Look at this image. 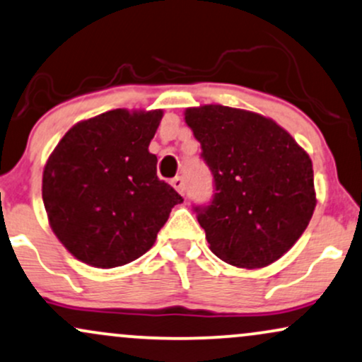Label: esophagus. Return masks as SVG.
<instances>
[{
  "mask_svg": "<svg viewBox=\"0 0 362 362\" xmlns=\"http://www.w3.org/2000/svg\"><path fill=\"white\" fill-rule=\"evenodd\" d=\"M171 186L174 189L177 191L180 194H185V181H182V177H174V180L171 181Z\"/></svg>",
  "mask_w": 362,
  "mask_h": 362,
  "instance_id": "esophagus-1",
  "label": "esophagus"
}]
</instances>
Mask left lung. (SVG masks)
Masks as SVG:
<instances>
[{"label": "left lung", "mask_w": 362, "mask_h": 362, "mask_svg": "<svg viewBox=\"0 0 362 362\" xmlns=\"http://www.w3.org/2000/svg\"><path fill=\"white\" fill-rule=\"evenodd\" d=\"M215 197L194 208L210 250L227 264L257 269L286 254L315 210L312 159L271 118L222 105L188 108Z\"/></svg>", "instance_id": "8db88e82"}]
</instances>
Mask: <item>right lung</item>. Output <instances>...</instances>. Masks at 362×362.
I'll return each mask as SVG.
<instances>
[{
    "label": "right lung",
    "mask_w": 362,
    "mask_h": 362,
    "mask_svg": "<svg viewBox=\"0 0 362 362\" xmlns=\"http://www.w3.org/2000/svg\"><path fill=\"white\" fill-rule=\"evenodd\" d=\"M163 110H112L76 123L47 159L42 199L49 223L76 259L110 269L154 245L182 202L157 177L148 152Z\"/></svg>",
    "instance_id": "right-lung-1"
}]
</instances>
